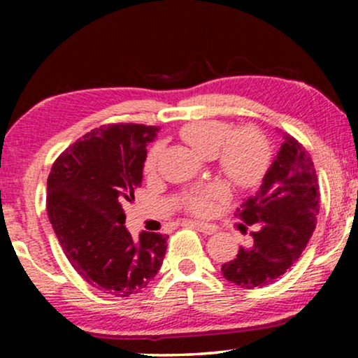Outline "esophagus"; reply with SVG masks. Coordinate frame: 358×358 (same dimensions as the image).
I'll use <instances>...</instances> for the list:
<instances>
[{
	"label": "esophagus",
	"mask_w": 358,
	"mask_h": 358,
	"mask_svg": "<svg viewBox=\"0 0 358 358\" xmlns=\"http://www.w3.org/2000/svg\"><path fill=\"white\" fill-rule=\"evenodd\" d=\"M185 224H187V227L199 229V231H202L205 234L217 233V227H213V224H208V223H203V222H187Z\"/></svg>",
	"instance_id": "esophagus-1"
}]
</instances>
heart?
Here are the masks:
<instances>
[{
  "mask_svg": "<svg viewBox=\"0 0 358 358\" xmlns=\"http://www.w3.org/2000/svg\"><path fill=\"white\" fill-rule=\"evenodd\" d=\"M180 138L203 158L217 159L220 173L238 187L257 182L268 163V148L261 131L252 127L231 131V125L222 120L203 119L185 124L179 131ZM156 166V153L146 161V171ZM212 197L195 195L189 200V208L195 213H207L212 208Z\"/></svg>",
  "mask_w": 358,
  "mask_h": 358,
  "instance_id": "obj_1",
  "label": "heart"
}]
</instances>
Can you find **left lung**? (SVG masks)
<instances>
[{
    "instance_id": "8db88e82",
    "label": "left lung",
    "mask_w": 358,
    "mask_h": 358,
    "mask_svg": "<svg viewBox=\"0 0 358 358\" xmlns=\"http://www.w3.org/2000/svg\"><path fill=\"white\" fill-rule=\"evenodd\" d=\"M280 134V131H278ZM257 192L244 199L239 218L256 224L252 241L222 266L223 277L243 288L271 285L305 251L320 213V185L310 153L287 134Z\"/></svg>"
}]
</instances>
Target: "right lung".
<instances>
[{
  "label": "right lung",
  "mask_w": 358,
  "mask_h": 358,
  "mask_svg": "<svg viewBox=\"0 0 358 358\" xmlns=\"http://www.w3.org/2000/svg\"><path fill=\"white\" fill-rule=\"evenodd\" d=\"M158 127L112 124L91 130L65 150L47 179V212L73 268L104 293L130 296L153 280L166 234L125 227V202L141 185L146 146Z\"/></svg>",
  "instance_id": "1"
}]
</instances>
